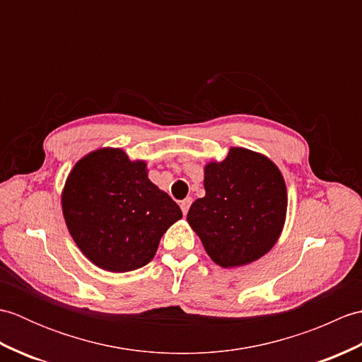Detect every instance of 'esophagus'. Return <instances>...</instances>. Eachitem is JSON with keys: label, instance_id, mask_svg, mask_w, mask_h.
<instances>
[{"label": "esophagus", "instance_id": "esophagus-1", "mask_svg": "<svg viewBox=\"0 0 362 362\" xmlns=\"http://www.w3.org/2000/svg\"><path fill=\"white\" fill-rule=\"evenodd\" d=\"M191 204H193V199H191V197L183 199V201L180 202V209H182V213L185 214V216H187V213H188V210H189Z\"/></svg>", "mask_w": 362, "mask_h": 362}]
</instances>
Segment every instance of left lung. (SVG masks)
Segmentation results:
<instances>
[{
    "instance_id": "obj_1",
    "label": "left lung",
    "mask_w": 362,
    "mask_h": 362,
    "mask_svg": "<svg viewBox=\"0 0 362 362\" xmlns=\"http://www.w3.org/2000/svg\"><path fill=\"white\" fill-rule=\"evenodd\" d=\"M205 196L193 202L188 224L214 263L238 267L274 247L286 218L288 194L274 161L244 148H232L204 171Z\"/></svg>"
}]
</instances>
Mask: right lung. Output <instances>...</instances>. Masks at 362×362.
<instances>
[{"mask_svg": "<svg viewBox=\"0 0 362 362\" xmlns=\"http://www.w3.org/2000/svg\"><path fill=\"white\" fill-rule=\"evenodd\" d=\"M62 211L83 255L109 272L148 264L160 238L182 218L179 205L148 179L144 161L118 148L93 151L74 165Z\"/></svg>", "mask_w": 362, "mask_h": 362, "instance_id": "add662e5", "label": "right lung"}]
</instances>
